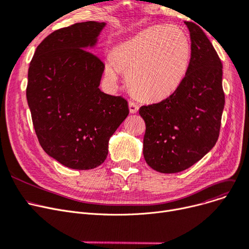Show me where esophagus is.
Wrapping results in <instances>:
<instances>
[{
    "instance_id": "34e87169",
    "label": "esophagus",
    "mask_w": 249,
    "mask_h": 249,
    "mask_svg": "<svg viewBox=\"0 0 249 249\" xmlns=\"http://www.w3.org/2000/svg\"><path fill=\"white\" fill-rule=\"evenodd\" d=\"M138 109H139V107L135 102H133V101L129 102V111H130V113L134 114L138 111Z\"/></svg>"
}]
</instances>
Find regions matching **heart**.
Wrapping results in <instances>:
<instances>
[{
	"instance_id": "1",
	"label": "heart",
	"mask_w": 249,
	"mask_h": 249,
	"mask_svg": "<svg viewBox=\"0 0 249 249\" xmlns=\"http://www.w3.org/2000/svg\"><path fill=\"white\" fill-rule=\"evenodd\" d=\"M190 53L189 36L181 27L157 25L115 47L107 59L106 73L115 80L121 71L136 95L163 100L185 77Z\"/></svg>"
}]
</instances>
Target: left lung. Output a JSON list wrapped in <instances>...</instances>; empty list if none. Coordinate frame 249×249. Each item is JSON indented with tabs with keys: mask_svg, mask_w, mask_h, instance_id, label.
<instances>
[{
	"mask_svg": "<svg viewBox=\"0 0 249 249\" xmlns=\"http://www.w3.org/2000/svg\"><path fill=\"white\" fill-rule=\"evenodd\" d=\"M191 56L185 77L167 99L142 106L143 156L160 173H178L198 161L219 138L225 93L223 66L203 30L185 21Z\"/></svg>",
	"mask_w": 249,
	"mask_h": 249,
	"instance_id": "1",
	"label": "left lung"
}]
</instances>
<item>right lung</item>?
Segmentation results:
<instances>
[{"label": "right lung", "mask_w": 249, "mask_h": 249, "mask_svg": "<svg viewBox=\"0 0 249 249\" xmlns=\"http://www.w3.org/2000/svg\"><path fill=\"white\" fill-rule=\"evenodd\" d=\"M105 23H75L49 35L28 69L26 98L38 142L62 165H102L109 139L129 114L123 96L100 90L103 61L93 47Z\"/></svg>", "instance_id": "add662e5"}]
</instances>
